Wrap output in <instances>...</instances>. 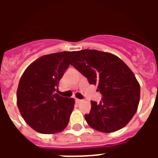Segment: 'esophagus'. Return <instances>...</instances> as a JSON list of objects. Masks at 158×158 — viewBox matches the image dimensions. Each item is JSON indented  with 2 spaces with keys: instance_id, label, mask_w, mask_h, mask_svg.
<instances>
[{
  "instance_id": "obj_1",
  "label": "esophagus",
  "mask_w": 158,
  "mask_h": 158,
  "mask_svg": "<svg viewBox=\"0 0 158 158\" xmlns=\"http://www.w3.org/2000/svg\"><path fill=\"white\" fill-rule=\"evenodd\" d=\"M75 101H76L77 104H80L81 102L82 101V100H80V99H75Z\"/></svg>"
}]
</instances>
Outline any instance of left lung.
Returning a JSON list of instances; mask_svg holds the SVG:
<instances>
[{
	"label": "left lung",
	"instance_id": "obj_1",
	"mask_svg": "<svg viewBox=\"0 0 158 158\" xmlns=\"http://www.w3.org/2000/svg\"><path fill=\"white\" fill-rule=\"evenodd\" d=\"M71 65L96 85L101 101H91L88 124L96 131L111 133L124 127L133 118L140 99V85L122 60L112 54L96 50L75 52Z\"/></svg>",
	"mask_w": 158,
	"mask_h": 158
}]
</instances>
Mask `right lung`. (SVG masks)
<instances>
[{"label":"right lung","mask_w":158,"mask_h":158,"mask_svg":"<svg viewBox=\"0 0 158 158\" xmlns=\"http://www.w3.org/2000/svg\"><path fill=\"white\" fill-rule=\"evenodd\" d=\"M74 53L63 51L38 58L19 80L18 108L25 122L39 133H58L69 123L74 100L55 92Z\"/></svg>","instance_id":"add662e5"}]
</instances>
